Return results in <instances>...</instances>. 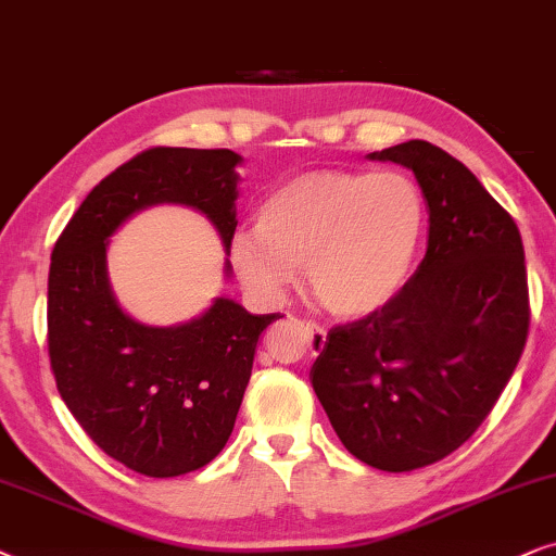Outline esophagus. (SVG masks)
<instances>
[{
	"label": "esophagus",
	"mask_w": 556,
	"mask_h": 556,
	"mask_svg": "<svg viewBox=\"0 0 556 556\" xmlns=\"http://www.w3.org/2000/svg\"><path fill=\"white\" fill-rule=\"evenodd\" d=\"M307 330H309V348H313V353H320L325 348V340H328V330L317 323H307Z\"/></svg>",
	"instance_id": "34e87169"
}]
</instances>
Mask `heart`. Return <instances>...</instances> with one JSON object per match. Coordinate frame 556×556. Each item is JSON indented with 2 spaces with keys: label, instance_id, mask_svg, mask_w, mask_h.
Returning <instances> with one entry per match:
<instances>
[{
  "label": "heart",
  "instance_id": "b5f03b06",
  "mask_svg": "<svg viewBox=\"0 0 556 556\" xmlns=\"http://www.w3.org/2000/svg\"><path fill=\"white\" fill-rule=\"evenodd\" d=\"M427 208L404 173H302L269 192L256 231L231 239L247 290L282 300L307 266L309 292L338 317H366L402 292L425 239Z\"/></svg>",
  "mask_w": 556,
  "mask_h": 556
}]
</instances>
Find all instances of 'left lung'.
I'll list each match as a JSON object with an SVG mask.
<instances>
[{
	"label": "left lung",
	"mask_w": 556,
	"mask_h": 556,
	"mask_svg": "<svg viewBox=\"0 0 556 556\" xmlns=\"http://www.w3.org/2000/svg\"><path fill=\"white\" fill-rule=\"evenodd\" d=\"M368 160L417 177L427 254L387 307L328 332L309 383L348 453L406 472L455 453L506 389L529 332L527 264L514 218L453 154L412 139Z\"/></svg>",
	"instance_id": "8db88e82"
}]
</instances>
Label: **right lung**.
Instances as JSON below:
<instances>
[{"mask_svg": "<svg viewBox=\"0 0 556 556\" xmlns=\"http://www.w3.org/2000/svg\"><path fill=\"white\" fill-rule=\"evenodd\" d=\"M243 162L231 150L154 147L88 192L50 256L48 351L58 391L109 457L147 478L208 465L231 438L258 336L279 313L216 298L188 323L144 325L109 282L111 236L152 205L203 213L228 256ZM224 262V277H231Z\"/></svg>", "mask_w": 556, "mask_h": 556, "instance_id": "1", "label": "right lung"}]
</instances>
